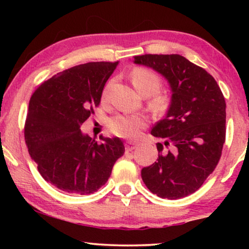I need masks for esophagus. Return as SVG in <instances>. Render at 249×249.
<instances>
[{"label":"esophagus","instance_id":"34e87169","mask_svg":"<svg viewBox=\"0 0 249 249\" xmlns=\"http://www.w3.org/2000/svg\"><path fill=\"white\" fill-rule=\"evenodd\" d=\"M136 147H137V144H135V142H125V151H132V149H135Z\"/></svg>","mask_w":249,"mask_h":249}]
</instances>
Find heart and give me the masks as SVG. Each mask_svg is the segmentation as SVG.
I'll list each match as a JSON object with an SVG mask.
<instances>
[{
	"instance_id": "b5f03b06",
	"label": "heart",
	"mask_w": 249,
	"mask_h": 249,
	"mask_svg": "<svg viewBox=\"0 0 249 249\" xmlns=\"http://www.w3.org/2000/svg\"><path fill=\"white\" fill-rule=\"evenodd\" d=\"M132 86L142 96H151L161 87V79L154 71L145 68H136L130 74ZM166 104L164 96H155L152 105L155 108H163ZM147 118L141 114L134 115H115L108 122V127L114 135L124 138H137L142 129L147 125Z\"/></svg>"
}]
</instances>
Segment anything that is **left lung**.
<instances>
[{
	"label": "left lung",
	"instance_id": "1",
	"mask_svg": "<svg viewBox=\"0 0 249 249\" xmlns=\"http://www.w3.org/2000/svg\"><path fill=\"white\" fill-rule=\"evenodd\" d=\"M135 64L151 68L168 81L171 98L164 119L153 127L159 159L142 170L146 187L161 198L195 193L214 171L226 139V101L203 68L179 54H145Z\"/></svg>",
	"mask_w": 249,
	"mask_h": 249
}]
</instances>
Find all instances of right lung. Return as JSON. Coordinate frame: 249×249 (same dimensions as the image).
Masks as SVG:
<instances>
[{"mask_svg":"<svg viewBox=\"0 0 249 249\" xmlns=\"http://www.w3.org/2000/svg\"><path fill=\"white\" fill-rule=\"evenodd\" d=\"M118 62H89L56 73L29 101L25 139L40 176L63 192L89 195L110 178L124 153L120 138L97 144L80 130L101 102Z\"/></svg>","mask_w":249,"mask_h":249,"instance_id":"add662e5","label":"right lung"}]
</instances>
